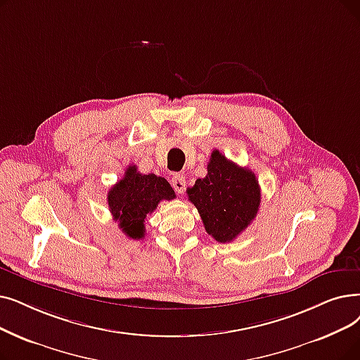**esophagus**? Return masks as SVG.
Wrapping results in <instances>:
<instances>
[{
  "label": "esophagus",
  "mask_w": 360,
  "mask_h": 360,
  "mask_svg": "<svg viewBox=\"0 0 360 360\" xmlns=\"http://www.w3.org/2000/svg\"><path fill=\"white\" fill-rule=\"evenodd\" d=\"M170 184H172V186H174V190H175L178 194H182V193L185 191L186 182H185V176H184V175H181V174L174 175V178H172V181H170Z\"/></svg>",
  "instance_id": "esophagus-1"
}]
</instances>
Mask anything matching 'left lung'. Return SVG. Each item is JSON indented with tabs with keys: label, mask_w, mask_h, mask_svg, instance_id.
I'll list each match as a JSON object with an SVG mask.
<instances>
[{
	"label": "left lung",
	"mask_w": 360,
	"mask_h": 360,
	"mask_svg": "<svg viewBox=\"0 0 360 360\" xmlns=\"http://www.w3.org/2000/svg\"><path fill=\"white\" fill-rule=\"evenodd\" d=\"M209 236L217 243H231L253 222L260 206V186L247 167L228 160L214 150L207 175L186 190Z\"/></svg>",
	"instance_id": "obj_1"
}]
</instances>
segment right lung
<instances>
[{"mask_svg":"<svg viewBox=\"0 0 360 360\" xmlns=\"http://www.w3.org/2000/svg\"><path fill=\"white\" fill-rule=\"evenodd\" d=\"M170 184L154 174L143 175L136 166H129L123 178L107 194L108 209L124 236L139 240L144 237L146 217L162 200H174Z\"/></svg>","mask_w":360,"mask_h":360,"instance_id":"obj_1","label":"right lung"}]
</instances>
